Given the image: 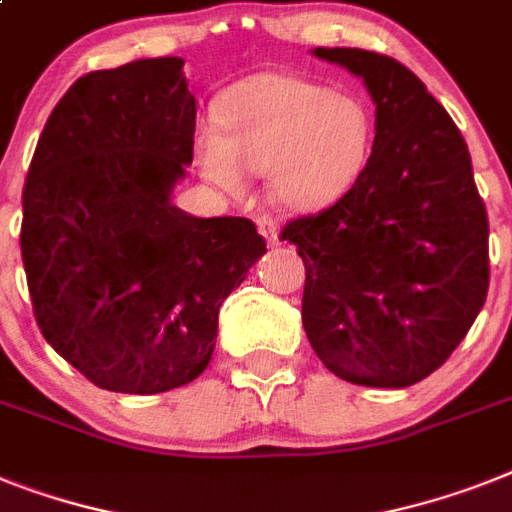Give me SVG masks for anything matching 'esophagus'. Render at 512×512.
<instances>
[{
	"label": "esophagus",
	"instance_id": "1",
	"mask_svg": "<svg viewBox=\"0 0 512 512\" xmlns=\"http://www.w3.org/2000/svg\"><path fill=\"white\" fill-rule=\"evenodd\" d=\"M256 225H259V232H261V238L269 243V246H277L280 243V227L274 225L272 219L269 217H259L256 219Z\"/></svg>",
	"mask_w": 512,
	"mask_h": 512
}]
</instances>
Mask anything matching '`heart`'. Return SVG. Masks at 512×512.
I'll return each mask as SVG.
<instances>
[{"mask_svg":"<svg viewBox=\"0 0 512 512\" xmlns=\"http://www.w3.org/2000/svg\"><path fill=\"white\" fill-rule=\"evenodd\" d=\"M219 128L201 125L198 167L227 193L246 190V172L266 175L274 204L316 211L335 204L366 170L374 122L363 101L290 73H264L219 101Z\"/></svg>","mask_w":512,"mask_h":512,"instance_id":"obj_1","label":"heart"}]
</instances>
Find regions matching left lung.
Listing matches in <instances>:
<instances>
[{"mask_svg": "<svg viewBox=\"0 0 512 512\" xmlns=\"http://www.w3.org/2000/svg\"><path fill=\"white\" fill-rule=\"evenodd\" d=\"M374 101L366 170L282 230L306 264L303 329L332 374L411 387L450 358L489 287V222L453 117L398 59L316 46Z\"/></svg>", "mask_w": 512, "mask_h": 512, "instance_id": "8db88e82", "label": "left lung"}]
</instances>
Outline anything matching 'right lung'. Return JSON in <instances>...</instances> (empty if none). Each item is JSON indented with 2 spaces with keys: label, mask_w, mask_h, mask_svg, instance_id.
<instances>
[{
  "label": "right lung",
  "mask_w": 512,
  "mask_h": 512,
  "mask_svg": "<svg viewBox=\"0 0 512 512\" xmlns=\"http://www.w3.org/2000/svg\"><path fill=\"white\" fill-rule=\"evenodd\" d=\"M180 57L70 86L23 188L25 277L46 342L101 390L156 395L209 366L219 308L266 253L246 217H193L172 190L193 162Z\"/></svg>",
  "instance_id": "add662e5"
}]
</instances>
